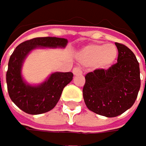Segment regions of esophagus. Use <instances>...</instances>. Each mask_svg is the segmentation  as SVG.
I'll return each mask as SVG.
<instances>
[{"label":"esophagus","instance_id":"obj_1","mask_svg":"<svg viewBox=\"0 0 146 146\" xmlns=\"http://www.w3.org/2000/svg\"><path fill=\"white\" fill-rule=\"evenodd\" d=\"M72 72H74V75H81L82 74V71L80 67H74L72 69Z\"/></svg>","mask_w":146,"mask_h":146}]
</instances>
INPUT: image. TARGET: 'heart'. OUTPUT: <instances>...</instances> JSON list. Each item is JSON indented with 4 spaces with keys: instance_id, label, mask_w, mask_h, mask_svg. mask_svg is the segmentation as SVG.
I'll return each mask as SVG.
<instances>
[{
    "instance_id": "obj_1",
    "label": "heart",
    "mask_w": 146,
    "mask_h": 146,
    "mask_svg": "<svg viewBox=\"0 0 146 146\" xmlns=\"http://www.w3.org/2000/svg\"><path fill=\"white\" fill-rule=\"evenodd\" d=\"M117 54L118 52L114 45L92 44L82 52L80 59L86 65L97 63L100 67H108L113 64Z\"/></svg>"
}]
</instances>
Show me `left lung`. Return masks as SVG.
Instances as JSON below:
<instances>
[{
  "instance_id": "8db88e82",
  "label": "left lung",
  "mask_w": 146,
  "mask_h": 146,
  "mask_svg": "<svg viewBox=\"0 0 146 146\" xmlns=\"http://www.w3.org/2000/svg\"><path fill=\"white\" fill-rule=\"evenodd\" d=\"M117 62L85 75L83 98L89 110L107 117L117 116L134 104L140 88L139 64L126 45L115 43Z\"/></svg>"
}]
</instances>
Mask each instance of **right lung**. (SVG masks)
<instances>
[{
    "label": "right lung",
    "instance_id": "add662e5",
    "mask_svg": "<svg viewBox=\"0 0 146 146\" xmlns=\"http://www.w3.org/2000/svg\"><path fill=\"white\" fill-rule=\"evenodd\" d=\"M65 38L35 37L20 44L11 54L6 74L8 92L12 102L27 114L38 115L52 110L64 88L72 80V72H54L40 86L26 85L21 77V67L26 55L36 47H65Z\"/></svg>",
    "mask_w": 146,
    "mask_h": 146
}]
</instances>
